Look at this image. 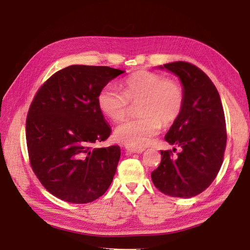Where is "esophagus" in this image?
I'll return each mask as SVG.
<instances>
[{
    "label": "esophagus",
    "instance_id": "obj_1",
    "mask_svg": "<svg viewBox=\"0 0 250 250\" xmlns=\"http://www.w3.org/2000/svg\"><path fill=\"white\" fill-rule=\"evenodd\" d=\"M125 150L129 153H141L145 151V147H135L130 146H125Z\"/></svg>",
    "mask_w": 250,
    "mask_h": 250
}]
</instances>
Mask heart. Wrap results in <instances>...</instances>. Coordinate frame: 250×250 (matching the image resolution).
<instances>
[{"mask_svg": "<svg viewBox=\"0 0 250 250\" xmlns=\"http://www.w3.org/2000/svg\"><path fill=\"white\" fill-rule=\"evenodd\" d=\"M123 93L108 84L99 90L97 104L113 122L123 121L130 104H138L140 118L116 127L114 136L126 146L140 147L159 134L162 124L168 126L179 118L185 106V91L175 80L150 71H137L122 83Z\"/></svg>", "mask_w": 250, "mask_h": 250, "instance_id": "obj_1", "label": "heart"}]
</instances>
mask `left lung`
Here are the masks:
<instances>
[{"instance_id":"obj_1","label":"left lung","mask_w":250,"mask_h":250,"mask_svg":"<svg viewBox=\"0 0 250 250\" xmlns=\"http://www.w3.org/2000/svg\"><path fill=\"white\" fill-rule=\"evenodd\" d=\"M160 68L176 74L185 91L183 110L165 136L181 152L174 156L171 150L161 151V164L151 178L164 194L190 198L206 190L220 170L227 146L225 112L216 86L196 65L175 61Z\"/></svg>"}]
</instances>
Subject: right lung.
<instances>
[{"label": "right lung", "mask_w": 250, "mask_h": 250, "mask_svg": "<svg viewBox=\"0 0 250 250\" xmlns=\"http://www.w3.org/2000/svg\"><path fill=\"white\" fill-rule=\"evenodd\" d=\"M125 71L74 64L53 74L37 91L25 122L30 165L60 200L90 203L115 175L119 146L94 147L111 134L97 104L99 90Z\"/></svg>", "instance_id": "add662e5"}]
</instances>
